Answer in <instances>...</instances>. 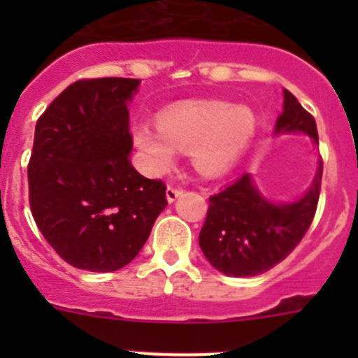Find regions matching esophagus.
Instances as JSON below:
<instances>
[{"instance_id": "esophagus-1", "label": "esophagus", "mask_w": 358, "mask_h": 358, "mask_svg": "<svg viewBox=\"0 0 358 358\" xmlns=\"http://www.w3.org/2000/svg\"><path fill=\"white\" fill-rule=\"evenodd\" d=\"M183 194V190L180 189V187H175V185H168V189H166V199L169 202L176 201L180 196Z\"/></svg>"}]
</instances>
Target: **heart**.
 Here are the masks:
<instances>
[{"instance_id":"b5f03b06","label":"heart","mask_w":358,"mask_h":358,"mask_svg":"<svg viewBox=\"0 0 358 358\" xmlns=\"http://www.w3.org/2000/svg\"><path fill=\"white\" fill-rule=\"evenodd\" d=\"M255 133L256 117L248 107L196 100L161 112L157 126H135L133 140L147 168L157 175L173 164L176 149H190L194 168L201 175L218 176L239 161Z\"/></svg>"}]
</instances>
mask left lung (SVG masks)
I'll use <instances>...</instances> for the list:
<instances>
[{
	"label": "left lung",
	"mask_w": 358,
	"mask_h": 358,
	"mask_svg": "<svg viewBox=\"0 0 358 358\" xmlns=\"http://www.w3.org/2000/svg\"><path fill=\"white\" fill-rule=\"evenodd\" d=\"M301 131L319 143L313 115L284 90V112L275 124L279 133ZM322 183V159L308 192L298 201H266L243 176L209 197L208 215L199 234V246L208 262L230 277H255L289 256L312 225Z\"/></svg>",
	"instance_id": "1"
}]
</instances>
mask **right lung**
<instances>
[{
  "instance_id": "1",
  "label": "right lung",
  "mask_w": 358,
  "mask_h": 358,
  "mask_svg": "<svg viewBox=\"0 0 358 358\" xmlns=\"http://www.w3.org/2000/svg\"><path fill=\"white\" fill-rule=\"evenodd\" d=\"M140 79H79L36 122L27 166L39 232L76 268L114 272L140 252L168 206L162 180L140 175L126 103Z\"/></svg>"
}]
</instances>
